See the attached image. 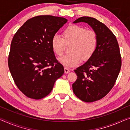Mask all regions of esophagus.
<instances>
[{
  "label": "esophagus",
  "mask_w": 130,
  "mask_h": 130,
  "mask_svg": "<svg viewBox=\"0 0 130 130\" xmlns=\"http://www.w3.org/2000/svg\"><path fill=\"white\" fill-rule=\"evenodd\" d=\"M70 70L69 69H67V68H66V67L64 68V73L66 74H67V73H70Z\"/></svg>",
  "instance_id": "34e87169"
}]
</instances>
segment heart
<instances>
[{
    "label": "heart",
    "instance_id": "1",
    "mask_svg": "<svg viewBox=\"0 0 130 130\" xmlns=\"http://www.w3.org/2000/svg\"><path fill=\"white\" fill-rule=\"evenodd\" d=\"M62 38L55 35L51 39V46L56 55L60 56L65 51L66 45H70L69 53L59 59L64 66L71 67L86 61L94 53L98 44L96 32L81 25H71L64 29Z\"/></svg>",
    "mask_w": 130,
    "mask_h": 130
}]
</instances>
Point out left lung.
Wrapping results in <instances>:
<instances>
[{
    "instance_id": "obj_1",
    "label": "left lung",
    "mask_w": 130,
    "mask_h": 130,
    "mask_svg": "<svg viewBox=\"0 0 130 130\" xmlns=\"http://www.w3.org/2000/svg\"><path fill=\"white\" fill-rule=\"evenodd\" d=\"M81 22L88 24L96 32L98 44L91 57L74 70L78 77L72 87L79 99L92 102L103 98L112 89L120 71L121 58L116 38L104 24L86 16L73 23Z\"/></svg>"
}]
</instances>
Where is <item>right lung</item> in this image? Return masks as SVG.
<instances>
[{"mask_svg":"<svg viewBox=\"0 0 130 130\" xmlns=\"http://www.w3.org/2000/svg\"><path fill=\"white\" fill-rule=\"evenodd\" d=\"M67 22L63 17L38 15L26 21L14 35L8 65L18 88L29 98L46 96L64 73L51 42Z\"/></svg>","mask_w":130,"mask_h":130,"instance_id":"add662e5","label":"right lung"}]
</instances>
